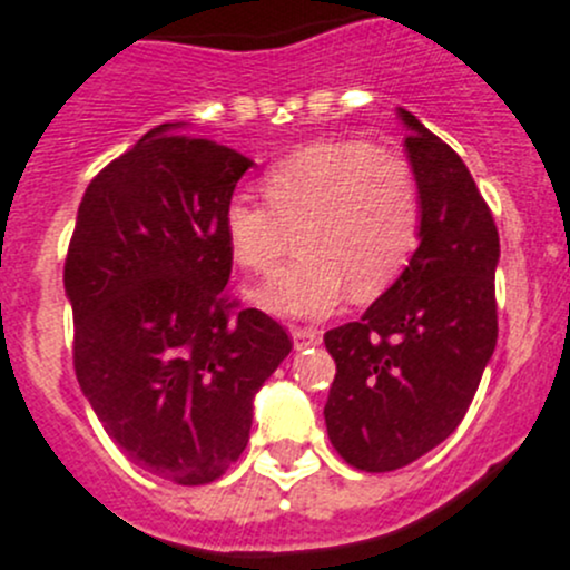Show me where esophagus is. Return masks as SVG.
I'll use <instances>...</instances> for the list:
<instances>
[{
    "instance_id": "obj_1",
    "label": "esophagus",
    "mask_w": 570,
    "mask_h": 570,
    "mask_svg": "<svg viewBox=\"0 0 570 570\" xmlns=\"http://www.w3.org/2000/svg\"><path fill=\"white\" fill-rule=\"evenodd\" d=\"M292 342H295V350L312 347V344H320V331H314V327H292Z\"/></svg>"
}]
</instances>
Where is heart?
<instances>
[{
  "instance_id": "heart-1",
  "label": "heart",
  "mask_w": 570,
  "mask_h": 570,
  "mask_svg": "<svg viewBox=\"0 0 570 570\" xmlns=\"http://www.w3.org/2000/svg\"><path fill=\"white\" fill-rule=\"evenodd\" d=\"M267 200L234 193L223 232L239 267L273 273L292 245L303 253L256 303L286 320H320L350 295L377 297L419 245L422 200L405 157L366 140L301 148L264 176Z\"/></svg>"
}]
</instances>
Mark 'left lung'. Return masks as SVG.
<instances>
[{"label":"left lung","mask_w":570,"mask_h":570,"mask_svg":"<svg viewBox=\"0 0 570 570\" xmlns=\"http://www.w3.org/2000/svg\"><path fill=\"white\" fill-rule=\"evenodd\" d=\"M422 200L419 248L358 322L325 333L333 450L394 471L455 433L497 347L499 232L463 159L400 107Z\"/></svg>","instance_id":"left-lung-1"}]
</instances>
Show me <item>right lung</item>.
Segmentation results:
<instances>
[{"label": "right lung", "instance_id": "add662e5", "mask_svg": "<svg viewBox=\"0 0 570 570\" xmlns=\"http://www.w3.org/2000/svg\"><path fill=\"white\" fill-rule=\"evenodd\" d=\"M250 165L157 126L88 184L68 245L79 389L118 450L176 485L215 482L243 455L253 396L292 350L223 292V209Z\"/></svg>", "mask_w": 570, "mask_h": 570}]
</instances>
